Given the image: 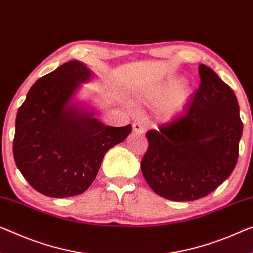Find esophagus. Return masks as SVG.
Segmentation results:
<instances>
[{"label":"esophagus","instance_id":"1","mask_svg":"<svg viewBox=\"0 0 253 253\" xmlns=\"http://www.w3.org/2000/svg\"><path fill=\"white\" fill-rule=\"evenodd\" d=\"M132 126H133L134 133H138V134H143V133H145V129H143L142 126L139 122H133V124H132Z\"/></svg>","mask_w":253,"mask_h":253}]
</instances>
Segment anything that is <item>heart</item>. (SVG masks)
Instances as JSON below:
<instances>
[{
    "label": "heart",
    "instance_id": "1",
    "mask_svg": "<svg viewBox=\"0 0 253 253\" xmlns=\"http://www.w3.org/2000/svg\"><path fill=\"white\" fill-rule=\"evenodd\" d=\"M190 94V88L188 84H177L175 80H169L164 86L159 87L153 94L154 102L158 104L165 103L163 108V115L165 119H170L175 115L178 111L182 110L188 99Z\"/></svg>",
    "mask_w": 253,
    "mask_h": 253
}]
</instances>
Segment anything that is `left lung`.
<instances>
[{
    "label": "left lung",
    "mask_w": 253,
    "mask_h": 253,
    "mask_svg": "<svg viewBox=\"0 0 253 253\" xmlns=\"http://www.w3.org/2000/svg\"><path fill=\"white\" fill-rule=\"evenodd\" d=\"M185 113L146 133L141 161L147 183L158 196L191 201L212 192L231 175L239 158L243 123L231 87L207 65Z\"/></svg>",
    "instance_id": "1"
}]
</instances>
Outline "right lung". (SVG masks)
Instances as JSON below:
<instances>
[{
	"label": "right lung",
	"instance_id": "right-lung-1",
	"mask_svg": "<svg viewBox=\"0 0 253 253\" xmlns=\"http://www.w3.org/2000/svg\"><path fill=\"white\" fill-rule=\"evenodd\" d=\"M91 76L69 61L33 84L15 120L13 156L22 176L40 193L65 198L92 184L106 151L131 133L132 126H104L92 112L70 105L79 83Z\"/></svg>",
	"mask_w": 253,
	"mask_h": 253
}]
</instances>
